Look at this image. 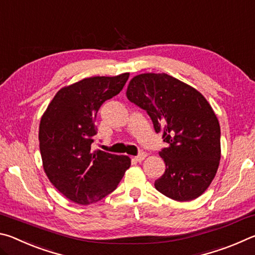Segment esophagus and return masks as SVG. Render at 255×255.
I'll list each match as a JSON object with an SVG mask.
<instances>
[{"label":"esophagus","instance_id":"esophagus-1","mask_svg":"<svg viewBox=\"0 0 255 255\" xmlns=\"http://www.w3.org/2000/svg\"><path fill=\"white\" fill-rule=\"evenodd\" d=\"M146 156H147V154H146V153H140L139 155H138V156L133 157V159H135V161H137V162H141V161H144Z\"/></svg>","mask_w":255,"mask_h":255}]
</instances>
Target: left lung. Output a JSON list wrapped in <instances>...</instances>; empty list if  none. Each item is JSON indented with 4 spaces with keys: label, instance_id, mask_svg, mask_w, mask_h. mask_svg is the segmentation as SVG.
Masks as SVG:
<instances>
[{
    "label": "left lung",
    "instance_id": "left-lung-1",
    "mask_svg": "<svg viewBox=\"0 0 255 255\" xmlns=\"http://www.w3.org/2000/svg\"><path fill=\"white\" fill-rule=\"evenodd\" d=\"M127 99L147 111L167 147L159 152L165 172L155 188L176 201L200 197L214 180L221 161V127L202 94L165 73L133 76Z\"/></svg>",
    "mask_w": 255,
    "mask_h": 255
}]
</instances>
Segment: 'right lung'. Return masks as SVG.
Returning a JSON list of instances; mask_svg holds the SVG:
<instances>
[{
	"mask_svg": "<svg viewBox=\"0 0 255 255\" xmlns=\"http://www.w3.org/2000/svg\"><path fill=\"white\" fill-rule=\"evenodd\" d=\"M129 73L86 77L64 86L47 107L39 124V145L47 178L79 205L101 200L117 188L131 161L126 155L91 150L102 103L117 96Z\"/></svg>",
	"mask_w": 255,
	"mask_h": 255,
	"instance_id": "1",
	"label": "right lung"
}]
</instances>
